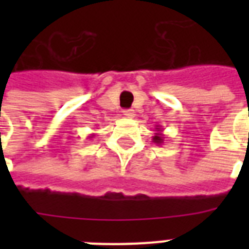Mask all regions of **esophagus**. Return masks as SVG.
I'll use <instances>...</instances> for the list:
<instances>
[{
    "label": "esophagus",
    "mask_w": 249,
    "mask_h": 249,
    "mask_svg": "<svg viewBox=\"0 0 249 249\" xmlns=\"http://www.w3.org/2000/svg\"><path fill=\"white\" fill-rule=\"evenodd\" d=\"M125 117H129V119H133V117L136 116V112H134V109H124L123 111Z\"/></svg>",
    "instance_id": "esophagus-1"
}]
</instances>
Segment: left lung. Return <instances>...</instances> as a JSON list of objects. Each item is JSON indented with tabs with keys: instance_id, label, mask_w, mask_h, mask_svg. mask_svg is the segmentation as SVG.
<instances>
[{
	"instance_id": "1",
	"label": "left lung",
	"mask_w": 249,
	"mask_h": 249,
	"mask_svg": "<svg viewBox=\"0 0 249 249\" xmlns=\"http://www.w3.org/2000/svg\"><path fill=\"white\" fill-rule=\"evenodd\" d=\"M164 134H163V129L159 128V126H156V133L155 136L152 137V142L156 144H163L164 143Z\"/></svg>"
}]
</instances>
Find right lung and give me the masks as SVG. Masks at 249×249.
<instances>
[{
    "mask_svg": "<svg viewBox=\"0 0 249 249\" xmlns=\"http://www.w3.org/2000/svg\"><path fill=\"white\" fill-rule=\"evenodd\" d=\"M93 137H94V134H91V136H90V137H89V138H93Z\"/></svg>",
    "mask_w": 249,
    "mask_h": 249,
    "instance_id": "1",
    "label": "right lung"
}]
</instances>
